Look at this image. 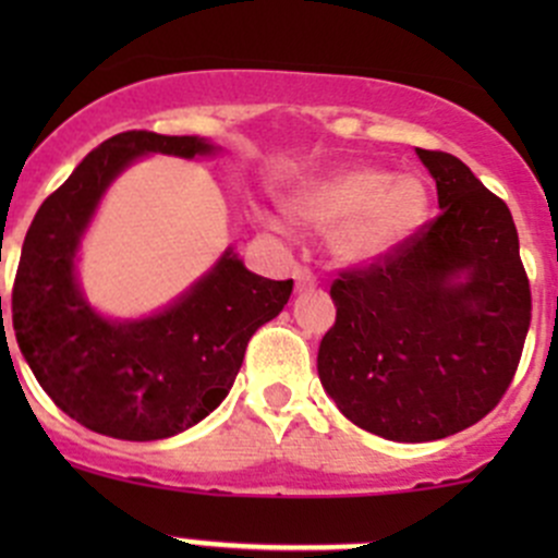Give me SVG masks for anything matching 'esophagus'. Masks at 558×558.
Instances as JSON below:
<instances>
[{
  "label": "esophagus",
  "mask_w": 558,
  "mask_h": 558,
  "mask_svg": "<svg viewBox=\"0 0 558 558\" xmlns=\"http://www.w3.org/2000/svg\"><path fill=\"white\" fill-rule=\"evenodd\" d=\"M294 280H296V291H307V289H313L315 283H318V278H315V275L307 267L296 269Z\"/></svg>",
  "instance_id": "obj_1"
}]
</instances>
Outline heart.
<instances>
[{
  "label": "heart",
  "mask_w": 558,
  "mask_h": 558,
  "mask_svg": "<svg viewBox=\"0 0 558 558\" xmlns=\"http://www.w3.org/2000/svg\"><path fill=\"white\" fill-rule=\"evenodd\" d=\"M429 189L415 174L348 167L315 180L291 199L307 223L329 229V247L345 264H375L404 247L429 218ZM269 227L283 229L278 218Z\"/></svg>",
  "instance_id": "b5f03b06"
}]
</instances>
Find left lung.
Listing matches in <instances>:
<instances>
[{
  "instance_id": "obj_1",
  "label": "left lung",
  "mask_w": 558,
  "mask_h": 558,
  "mask_svg": "<svg viewBox=\"0 0 558 558\" xmlns=\"http://www.w3.org/2000/svg\"><path fill=\"white\" fill-rule=\"evenodd\" d=\"M440 216L397 253L331 283L318 378L340 413L397 442L442 440L497 408L532 320L513 216L442 150L415 148Z\"/></svg>"
}]
</instances>
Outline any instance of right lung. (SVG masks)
<instances>
[{
	"instance_id": "obj_1",
	"label": "right lung",
	"mask_w": 558,
	"mask_h": 558,
	"mask_svg": "<svg viewBox=\"0 0 558 558\" xmlns=\"http://www.w3.org/2000/svg\"><path fill=\"white\" fill-rule=\"evenodd\" d=\"M202 137L121 132L39 205L13 286V329L43 391L116 440H165L210 415L243 367L247 340L289 302L294 280L245 269L232 247L165 311L112 320L77 283L75 258L107 185L148 154L213 156Z\"/></svg>"
}]
</instances>
